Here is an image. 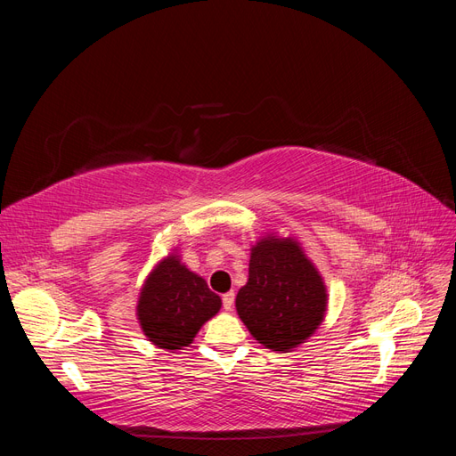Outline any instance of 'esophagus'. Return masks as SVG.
Instances as JSON below:
<instances>
[{
    "label": "esophagus",
    "instance_id": "34e87169",
    "mask_svg": "<svg viewBox=\"0 0 456 456\" xmlns=\"http://www.w3.org/2000/svg\"><path fill=\"white\" fill-rule=\"evenodd\" d=\"M233 298H236V293L233 291H228L226 295H223V306L226 312H230L233 308Z\"/></svg>",
    "mask_w": 456,
    "mask_h": 456
}]
</instances>
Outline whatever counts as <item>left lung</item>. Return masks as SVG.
I'll return each mask as SVG.
<instances>
[{
  "mask_svg": "<svg viewBox=\"0 0 456 456\" xmlns=\"http://www.w3.org/2000/svg\"><path fill=\"white\" fill-rule=\"evenodd\" d=\"M327 300L322 273L297 240L268 233L251 247L236 310L262 346L281 354L298 348L323 323Z\"/></svg>",
  "mask_w": 456,
  "mask_h": 456,
  "instance_id": "8db88e82",
  "label": "left lung"
}]
</instances>
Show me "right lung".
I'll return each instance as SVG.
<instances>
[{"instance_id": "add662e5", "label": "right lung", "mask_w": 456, "mask_h": 456, "mask_svg": "<svg viewBox=\"0 0 456 456\" xmlns=\"http://www.w3.org/2000/svg\"><path fill=\"white\" fill-rule=\"evenodd\" d=\"M220 306V297L173 249L146 275L136 302V320L154 346L176 352L194 342Z\"/></svg>"}]
</instances>
